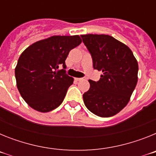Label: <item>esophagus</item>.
<instances>
[{
  "instance_id": "1",
  "label": "esophagus",
  "mask_w": 156,
  "mask_h": 156,
  "mask_svg": "<svg viewBox=\"0 0 156 156\" xmlns=\"http://www.w3.org/2000/svg\"><path fill=\"white\" fill-rule=\"evenodd\" d=\"M75 80L76 81H80V80H83V78H75Z\"/></svg>"
}]
</instances>
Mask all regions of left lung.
<instances>
[{
  "label": "left lung",
  "mask_w": 156,
  "mask_h": 156,
  "mask_svg": "<svg viewBox=\"0 0 156 156\" xmlns=\"http://www.w3.org/2000/svg\"><path fill=\"white\" fill-rule=\"evenodd\" d=\"M94 69L102 71L98 81L90 80L83 94L87 108L101 117L117 114L127 105L137 83L138 64L124 44L105 34L81 35Z\"/></svg>",
  "instance_id": "left-lung-1"
}]
</instances>
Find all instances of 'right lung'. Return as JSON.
<instances>
[{"instance_id": "obj_1", "label": "right lung", "mask_w": 156, "mask_h": 156, "mask_svg": "<svg viewBox=\"0 0 156 156\" xmlns=\"http://www.w3.org/2000/svg\"><path fill=\"white\" fill-rule=\"evenodd\" d=\"M82 42L79 36H53L26 49L15 74L19 93L37 111L48 112L62 103L73 78L66 71V58ZM60 66L62 70H58Z\"/></svg>"}]
</instances>
